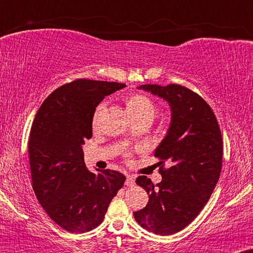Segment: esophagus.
I'll list each match as a JSON object with an SVG mask.
<instances>
[{
	"label": "esophagus",
	"instance_id": "1",
	"mask_svg": "<svg viewBox=\"0 0 253 253\" xmlns=\"http://www.w3.org/2000/svg\"><path fill=\"white\" fill-rule=\"evenodd\" d=\"M133 183H135V176H132V175H126V185L129 187H132Z\"/></svg>",
	"mask_w": 253,
	"mask_h": 253
}]
</instances>
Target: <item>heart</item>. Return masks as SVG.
<instances>
[{"label":"heart","mask_w":253,"mask_h":253,"mask_svg":"<svg viewBox=\"0 0 253 253\" xmlns=\"http://www.w3.org/2000/svg\"><path fill=\"white\" fill-rule=\"evenodd\" d=\"M104 109H105V103H100L97 106L96 111H94L93 117H92V126L93 129H96L99 126L100 122V116H102ZM126 109L129 111V114L131 115L132 118L136 117H155L157 112V106L156 104L150 99L149 97L144 96V94L136 93L132 94L127 98L126 100Z\"/></svg>","instance_id":"b5f03b06"}]
</instances>
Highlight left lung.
I'll list each match as a JSON object with an SVG mask.
<instances>
[{
    "label": "left lung",
    "mask_w": 253,
    "mask_h": 253,
    "mask_svg": "<svg viewBox=\"0 0 253 253\" xmlns=\"http://www.w3.org/2000/svg\"><path fill=\"white\" fill-rule=\"evenodd\" d=\"M138 88L167 100L171 122L154 154L161 160L162 181L154 186L144 175L136 179L149 201L133 216L149 232L169 236L191 224L214 191L222 166L221 131L209 104L185 86L147 84ZM165 162L171 167L165 169Z\"/></svg>",
    "instance_id": "1"
}]
</instances>
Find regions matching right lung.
<instances>
[{"mask_svg":"<svg viewBox=\"0 0 253 253\" xmlns=\"http://www.w3.org/2000/svg\"><path fill=\"white\" fill-rule=\"evenodd\" d=\"M126 84L77 79L53 91L40 106L29 133L32 186L55 224L84 233L102 224L126 176L116 170L91 173L82 145L92 137V117L104 97Z\"/></svg>","mask_w":253,"mask_h":253,"instance_id":"obj_1","label":"right lung"}]
</instances>
